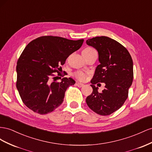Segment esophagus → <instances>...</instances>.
Segmentation results:
<instances>
[{"label": "esophagus", "mask_w": 152, "mask_h": 152, "mask_svg": "<svg viewBox=\"0 0 152 152\" xmlns=\"http://www.w3.org/2000/svg\"><path fill=\"white\" fill-rule=\"evenodd\" d=\"M76 85L80 88H81V87H82V86H84V85L83 83H76Z\"/></svg>", "instance_id": "1"}]
</instances>
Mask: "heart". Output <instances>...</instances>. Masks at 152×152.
Here are the masks:
<instances>
[{"instance_id": "heart-1", "label": "heart", "mask_w": 152, "mask_h": 152, "mask_svg": "<svg viewBox=\"0 0 152 152\" xmlns=\"http://www.w3.org/2000/svg\"><path fill=\"white\" fill-rule=\"evenodd\" d=\"M93 50H95L92 48H86L83 50V51H93ZM74 76H75L76 78L78 80L84 81L86 77V74L84 72L79 71L74 73Z\"/></svg>"}]
</instances>
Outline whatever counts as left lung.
<instances>
[{"label": "left lung", "mask_w": 152, "mask_h": 152, "mask_svg": "<svg viewBox=\"0 0 152 152\" xmlns=\"http://www.w3.org/2000/svg\"><path fill=\"white\" fill-rule=\"evenodd\" d=\"M86 44L97 50L101 64L90 81L93 91L86 97V102L97 114L110 115L119 110L128 97L133 81L132 59L126 48L106 36L89 39ZM100 83L106 85L101 93L94 86Z\"/></svg>", "instance_id": "1"}]
</instances>
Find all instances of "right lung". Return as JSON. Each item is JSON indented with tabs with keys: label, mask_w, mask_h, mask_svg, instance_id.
<instances>
[{
	"label": "right lung",
	"mask_w": 152,
	"mask_h": 152,
	"mask_svg": "<svg viewBox=\"0 0 152 152\" xmlns=\"http://www.w3.org/2000/svg\"><path fill=\"white\" fill-rule=\"evenodd\" d=\"M83 41L45 36L36 38L25 47L17 61L16 88L30 110L45 115L63 102L67 88L75 81L71 77H63L58 82V77L53 73L62 76L60 74L61 66L69 55L80 48Z\"/></svg>",
	"instance_id": "right-lung-1"
}]
</instances>
